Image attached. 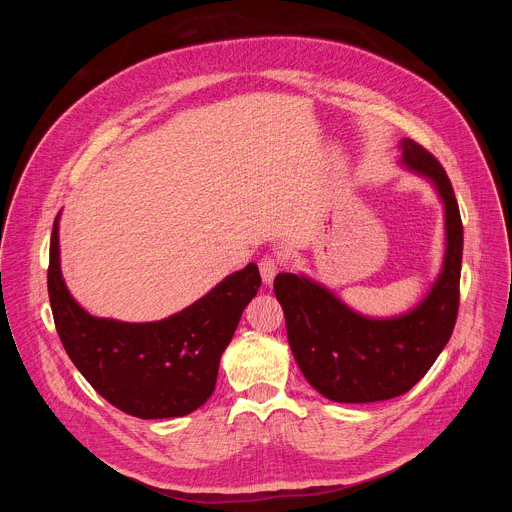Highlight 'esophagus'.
<instances>
[{
	"instance_id": "1",
	"label": "esophagus",
	"mask_w": 512,
	"mask_h": 512,
	"mask_svg": "<svg viewBox=\"0 0 512 512\" xmlns=\"http://www.w3.org/2000/svg\"><path fill=\"white\" fill-rule=\"evenodd\" d=\"M259 271H261V279L265 285H271L277 271H279V259L273 257V255H265L261 261H259Z\"/></svg>"
}]
</instances>
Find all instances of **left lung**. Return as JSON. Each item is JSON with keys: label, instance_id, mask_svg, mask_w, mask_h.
<instances>
[{"label": "left lung", "instance_id": "obj_1", "mask_svg": "<svg viewBox=\"0 0 512 512\" xmlns=\"http://www.w3.org/2000/svg\"><path fill=\"white\" fill-rule=\"evenodd\" d=\"M399 150V164L427 180L444 204V263L425 298L405 314L373 318L304 273H279L273 281L300 371L336 403H373L407 393L446 348L458 316L464 229L454 188L442 164L419 143L403 137Z\"/></svg>", "mask_w": 512, "mask_h": 512}]
</instances>
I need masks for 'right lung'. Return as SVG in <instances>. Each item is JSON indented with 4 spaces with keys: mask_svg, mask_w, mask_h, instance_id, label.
Segmentation results:
<instances>
[{
    "mask_svg": "<svg viewBox=\"0 0 512 512\" xmlns=\"http://www.w3.org/2000/svg\"><path fill=\"white\" fill-rule=\"evenodd\" d=\"M58 218L50 239L48 296L60 342L111 405L139 419L182 417L208 401L218 362L261 285L259 267L227 275L206 296L158 322H121L83 310L62 279Z\"/></svg>",
    "mask_w": 512,
    "mask_h": 512,
    "instance_id": "right-lung-1",
    "label": "right lung"
}]
</instances>
